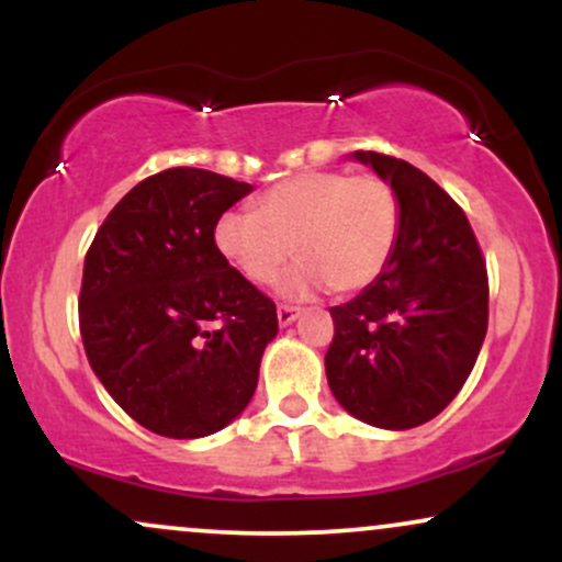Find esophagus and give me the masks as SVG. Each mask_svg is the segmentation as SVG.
I'll return each mask as SVG.
<instances>
[{
	"label": "esophagus",
	"instance_id": "34e87169",
	"mask_svg": "<svg viewBox=\"0 0 562 562\" xmlns=\"http://www.w3.org/2000/svg\"><path fill=\"white\" fill-rule=\"evenodd\" d=\"M299 314H301V308L280 306V308H277V322H280V327H288V325H293L295 319H299Z\"/></svg>",
	"mask_w": 562,
	"mask_h": 562
}]
</instances>
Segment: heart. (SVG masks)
<instances>
[{"mask_svg":"<svg viewBox=\"0 0 562 562\" xmlns=\"http://www.w3.org/2000/svg\"><path fill=\"white\" fill-rule=\"evenodd\" d=\"M402 232V205L380 177L308 171L269 187L256 214L227 211L216 222L218 254L250 285H269L290 256L301 259L282 282L288 299L333 285L359 293L385 272Z\"/></svg>","mask_w":562,"mask_h":562,"instance_id":"heart-1","label":"heart"}]
</instances>
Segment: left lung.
<instances>
[{"label":"left lung","instance_id":"8db88e82","mask_svg":"<svg viewBox=\"0 0 562 562\" xmlns=\"http://www.w3.org/2000/svg\"><path fill=\"white\" fill-rule=\"evenodd\" d=\"M396 192L402 232L393 259L357 299L330 308L325 353L333 396L375 428L434 420L460 393L488 327V277L468 216L406 160L357 150Z\"/></svg>","mask_w":562,"mask_h":562}]
</instances>
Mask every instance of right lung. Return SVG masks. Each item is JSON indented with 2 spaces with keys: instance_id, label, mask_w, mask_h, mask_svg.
Returning <instances> with one entry per match:
<instances>
[{
  "instance_id": "add662e5",
  "label": "right lung",
  "mask_w": 562,
  "mask_h": 562,
  "mask_svg": "<svg viewBox=\"0 0 562 562\" xmlns=\"http://www.w3.org/2000/svg\"><path fill=\"white\" fill-rule=\"evenodd\" d=\"M250 190L205 169L160 171L119 200L83 259L89 364L158 436H211L254 398L277 308L214 243L218 218Z\"/></svg>"
}]
</instances>
